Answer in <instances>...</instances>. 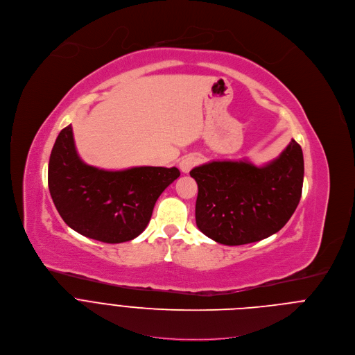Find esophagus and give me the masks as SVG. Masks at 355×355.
Returning <instances> with one entry per match:
<instances>
[{"label": "esophagus", "instance_id": "1", "mask_svg": "<svg viewBox=\"0 0 355 355\" xmlns=\"http://www.w3.org/2000/svg\"><path fill=\"white\" fill-rule=\"evenodd\" d=\"M196 164H199V157L196 155H188V156H184L181 160H180V170L182 173H189Z\"/></svg>", "mask_w": 355, "mask_h": 355}]
</instances>
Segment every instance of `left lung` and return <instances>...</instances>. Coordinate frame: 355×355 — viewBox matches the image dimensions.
<instances>
[{
	"label": "left lung",
	"instance_id": "obj_1",
	"mask_svg": "<svg viewBox=\"0 0 355 355\" xmlns=\"http://www.w3.org/2000/svg\"><path fill=\"white\" fill-rule=\"evenodd\" d=\"M198 184L196 225L210 239L239 246L266 239L289 221L303 189L302 146L292 139L272 162H210L191 170Z\"/></svg>",
	"mask_w": 355,
	"mask_h": 355
}]
</instances>
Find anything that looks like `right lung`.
<instances>
[{
	"label": "right lung",
	"mask_w": 355,
	"mask_h": 355,
	"mask_svg": "<svg viewBox=\"0 0 355 355\" xmlns=\"http://www.w3.org/2000/svg\"><path fill=\"white\" fill-rule=\"evenodd\" d=\"M180 177L177 167H131L109 171L85 164L71 125L52 148L48 188L63 221L76 232L105 243L137 238L146 228L162 192Z\"/></svg>",
	"instance_id": "obj_1"
}]
</instances>
